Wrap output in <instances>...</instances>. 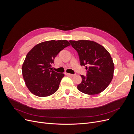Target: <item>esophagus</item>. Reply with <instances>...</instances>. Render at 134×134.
Wrapping results in <instances>:
<instances>
[{"instance_id":"1","label":"esophagus","mask_w":134,"mask_h":134,"mask_svg":"<svg viewBox=\"0 0 134 134\" xmlns=\"http://www.w3.org/2000/svg\"><path fill=\"white\" fill-rule=\"evenodd\" d=\"M65 75H67V76H74V74H72L68 73H65Z\"/></svg>"}]
</instances>
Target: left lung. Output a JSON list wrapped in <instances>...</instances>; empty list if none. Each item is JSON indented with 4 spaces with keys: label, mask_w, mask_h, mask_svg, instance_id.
<instances>
[{
    "label": "left lung",
    "mask_w": 134,
    "mask_h": 134,
    "mask_svg": "<svg viewBox=\"0 0 134 134\" xmlns=\"http://www.w3.org/2000/svg\"><path fill=\"white\" fill-rule=\"evenodd\" d=\"M69 42L78 54L80 65L87 69L86 76L81 75L82 81L77 86L78 90L90 95L101 93L109 86L114 76L115 67L110 53L94 41Z\"/></svg>",
    "instance_id": "8db88e82"
}]
</instances>
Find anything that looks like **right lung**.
Masks as SVG:
<instances>
[{
    "label": "right lung",
    "instance_id": "right-lung-1",
    "mask_svg": "<svg viewBox=\"0 0 134 134\" xmlns=\"http://www.w3.org/2000/svg\"><path fill=\"white\" fill-rule=\"evenodd\" d=\"M70 46L67 40H51L35 46L26 56L22 74L26 86L38 97H47L57 91L64 74L52 69L54 60L60 52Z\"/></svg>",
    "mask_w": 134,
    "mask_h": 134
}]
</instances>
